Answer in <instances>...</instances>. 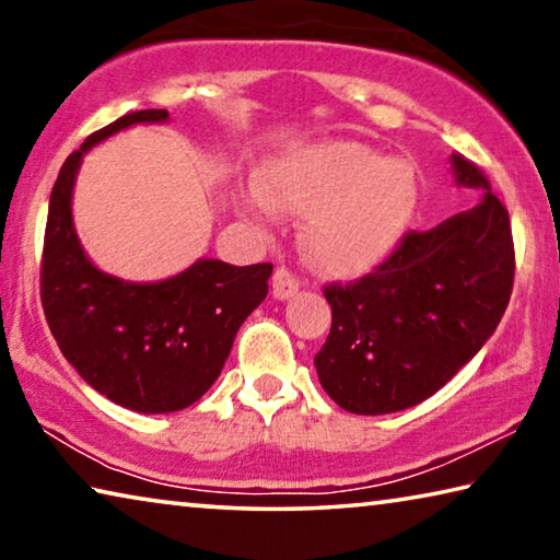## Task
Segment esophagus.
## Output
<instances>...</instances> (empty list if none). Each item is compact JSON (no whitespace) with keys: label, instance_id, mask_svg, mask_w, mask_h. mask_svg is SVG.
<instances>
[{"label":"esophagus","instance_id":"esophagus-1","mask_svg":"<svg viewBox=\"0 0 560 560\" xmlns=\"http://www.w3.org/2000/svg\"><path fill=\"white\" fill-rule=\"evenodd\" d=\"M299 289H301V281H299V277L291 269L279 267L277 271H273V279H271L273 296L281 299V301H287L291 296H296Z\"/></svg>","mask_w":560,"mask_h":560}]
</instances>
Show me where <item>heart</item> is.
<instances>
[{
	"label": "heart",
	"mask_w": 560,
	"mask_h": 560,
	"mask_svg": "<svg viewBox=\"0 0 560 560\" xmlns=\"http://www.w3.org/2000/svg\"><path fill=\"white\" fill-rule=\"evenodd\" d=\"M420 197L410 163L381 158L350 140L289 150L261 175L246 212L269 217L273 205L303 213V249L326 271H355L383 259L400 240Z\"/></svg>",
	"instance_id": "heart-1"
}]
</instances>
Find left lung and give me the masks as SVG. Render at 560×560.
Masks as SVG:
<instances>
[{"label":"left lung","mask_w":560,"mask_h":560,"mask_svg":"<svg viewBox=\"0 0 560 560\" xmlns=\"http://www.w3.org/2000/svg\"><path fill=\"white\" fill-rule=\"evenodd\" d=\"M457 185L481 200L430 232H407L373 273L324 289L334 324L314 363L343 410H407L450 383L494 334L514 287L506 207L467 158L452 155Z\"/></svg>","instance_id":"obj_1"}]
</instances>
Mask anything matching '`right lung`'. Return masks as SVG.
Here are the masks:
<instances>
[{"mask_svg":"<svg viewBox=\"0 0 560 560\" xmlns=\"http://www.w3.org/2000/svg\"><path fill=\"white\" fill-rule=\"evenodd\" d=\"M167 110H136L86 138L56 177L44 234L42 306L63 358L93 390L128 410H185L210 390L244 318L269 293L271 264L232 267L200 259L165 281L136 283L101 271L73 230L71 197L81 160L136 122Z\"/></svg>","mask_w":560,"mask_h":560,"instance_id":"right-lung-1","label":"right lung"}]
</instances>
